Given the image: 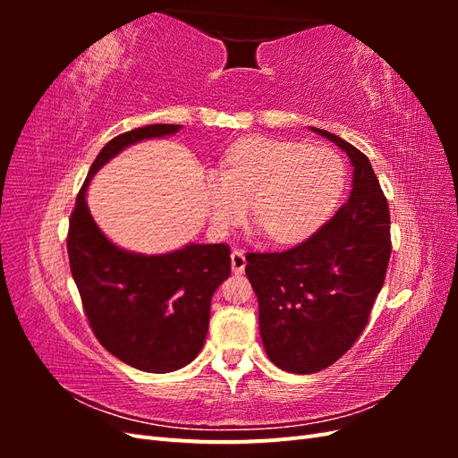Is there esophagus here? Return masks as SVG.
Masks as SVG:
<instances>
[{
  "instance_id": "1",
  "label": "esophagus",
  "mask_w": 458,
  "mask_h": 458,
  "mask_svg": "<svg viewBox=\"0 0 458 458\" xmlns=\"http://www.w3.org/2000/svg\"><path fill=\"white\" fill-rule=\"evenodd\" d=\"M231 267H233V273H242L244 267H246V256L242 250H233L231 252Z\"/></svg>"
}]
</instances>
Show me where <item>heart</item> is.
Returning a JSON list of instances; mask_svg holds the SVG:
<instances>
[{
    "mask_svg": "<svg viewBox=\"0 0 458 458\" xmlns=\"http://www.w3.org/2000/svg\"><path fill=\"white\" fill-rule=\"evenodd\" d=\"M345 183L342 158L327 147L246 137L225 152L204 189L217 227L237 224L250 204L254 224L275 242L310 237L335 210Z\"/></svg>",
    "mask_w": 458,
    "mask_h": 458,
    "instance_id": "1",
    "label": "heart"
}]
</instances>
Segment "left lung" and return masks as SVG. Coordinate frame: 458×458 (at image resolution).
Instances as JSON below:
<instances>
[{
	"instance_id": "1",
	"label": "left lung",
	"mask_w": 458,
	"mask_h": 458,
	"mask_svg": "<svg viewBox=\"0 0 458 458\" xmlns=\"http://www.w3.org/2000/svg\"><path fill=\"white\" fill-rule=\"evenodd\" d=\"M311 130L350 157V199L290 250L246 254L263 348L294 374L330 367L361 336L392 254L390 210L369 158L338 135Z\"/></svg>"
}]
</instances>
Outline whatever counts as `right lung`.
I'll return each mask as SVG.
<instances>
[{"label": "right lung", "mask_w": 458, "mask_h": 458, "mask_svg": "<svg viewBox=\"0 0 458 458\" xmlns=\"http://www.w3.org/2000/svg\"><path fill=\"white\" fill-rule=\"evenodd\" d=\"M179 128L152 123L110 140L78 192L66 237L72 279L97 340L126 365L160 374L189 365L200 353L212 296L231 275V248L187 244L160 256L126 252L97 227L86 191L91 177L120 150Z\"/></svg>", "instance_id": "add662e5"}]
</instances>
